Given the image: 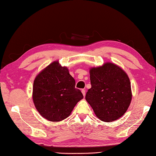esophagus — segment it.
Listing matches in <instances>:
<instances>
[{
  "instance_id": "1",
  "label": "esophagus",
  "mask_w": 156,
  "mask_h": 156,
  "mask_svg": "<svg viewBox=\"0 0 156 156\" xmlns=\"http://www.w3.org/2000/svg\"><path fill=\"white\" fill-rule=\"evenodd\" d=\"M81 92H82V94H83V95L84 96H85V95H86V90L84 89H83L82 90H81Z\"/></svg>"
}]
</instances>
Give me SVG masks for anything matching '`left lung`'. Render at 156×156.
I'll return each mask as SVG.
<instances>
[{"label":"left lung","mask_w":156,"mask_h":156,"mask_svg":"<svg viewBox=\"0 0 156 156\" xmlns=\"http://www.w3.org/2000/svg\"><path fill=\"white\" fill-rule=\"evenodd\" d=\"M92 87L85 99L96 116L104 122L119 119L128 108L131 101L129 79L118 66L107 62L90 70Z\"/></svg>","instance_id":"obj_1"}]
</instances>
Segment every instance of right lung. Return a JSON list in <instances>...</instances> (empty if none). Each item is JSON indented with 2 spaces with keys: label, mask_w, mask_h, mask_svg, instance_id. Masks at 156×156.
I'll return each mask as SVG.
<instances>
[{
  "label": "right lung",
  "mask_w": 156,
  "mask_h": 156,
  "mask_svg": "<svg viewBox=\"0 0 156 156\" xmlns=\"http://www.w3.org/2000/svg\"><path fill=\"white\" fill-rule=\"evenodd\" d=\"M75 87V79L68 68L61 66L58 61L51 63L34 81L32 98L36 109L51 122L66 119L83 98L81 90Z\"/></svg>",
  "instance_id": "add662e5"
}]
</instances>
